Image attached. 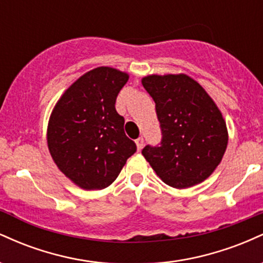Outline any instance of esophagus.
<instances>
[{"mask_svg": "<svg viewBox=\"0 0 263 263\" xmlns=\"http://www.w3.org/2000/svg\"><path fill=\"white\" fill-rule=\"evenodd\" d=\"M143 143H144V140L142 137H140V138H137V140H136V144H137V148L138 149H142V147H143Z\"/></svg>", "mask_w": 263, "mask_h": 263, "instance_id": "obj_1", "label": "esophagus"}]
</instances>
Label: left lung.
<instances>
[{"label":"left lung","mask_w":263,"mask_h":263,"mask_svg":"<svg viewBox=\"0 0 263 263\" xmlns=\"http://www.w3.org/2000/svg\"><path fill=\"white\" fill-rule=\"evenodd\" d=\"M142 85L156 102L161 146L142 149L161 179L184 189L210 177L228 147V128L213 99L185 74L148 75Z\"/></svg>","instance_id":"1"}]
</instances>
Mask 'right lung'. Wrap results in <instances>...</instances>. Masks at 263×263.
I'll return each instance as SVG.
<instances>
[{"mask_svg":"<svg viewBox=\"0 0 263 263\" xmlns=\"http://www.w3.org/2000/svg\"><path fill=\"white\" fill-rule=\"evenodd\" d=\"M128 74L99 66L71 84L54 106L47 142L54 163L71 182L100 190L115 182L137 149L115 104Z\"/></svg>","mask_w":263,"mask_h":263,"instance_id":"1","label":"right lung"}]
</instances>
